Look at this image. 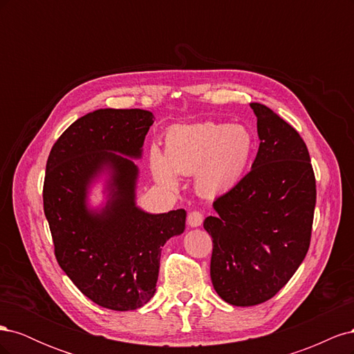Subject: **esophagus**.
<instances>
[{"mask_svg":"<svg viewBox=\"0 0 354 354\" xmlns=\"http://www.w3.org/2000/svg\"><path fill=\"white\" fill-rule=\"evenodd\" d=\"M202 221H203V212H201V211H192V212H189L187 223H189L190 227L201 226Z\"/></svg>","mask_w":354,"mask_h":354,"instance_id":"obj_1","label":"esophagus"}]
</instances>
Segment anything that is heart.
Segmentation results:
<instances>
[{
    "instance_id": "heart-1",
    "label": "heart",
    "mask_w": 354,
    "mask_h": 354,
    "mask_svg": "<svg viewBox=\"0 0 354 354\" xmlns=\"http://www.w3.org/2000/svg\"><path fill=\"white\" fill-rule=\"evenodd\" d=\"M255 151V138L243 125L205 121L173 127L167 133L165 152L151 151V169L159 185L178 186L177 174H195L202 196L216 198L243 178Z\"/></svg>"
}]
</instances>
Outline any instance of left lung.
I'll return each instance as SVG.
<instances>
[{
	"label": "left lung",
	"mask_w": 354,
	"mask_h": 354,
	"mask_svg": "<svg viewBox=\"0 0 354 354\" xmlns=\"http://www.w3.org/2000/svg\"><path fill=\"white\" fill-rule=\"evenodd\" d=\"M260 147L248 174L214 201L216 217L203 221L212 238L211 281L232 306L274 297L308 251L316 178L307 146L272 109L251 103Z\"/></svg>",
	"instance_id": "obj_1"
}]
</instances>
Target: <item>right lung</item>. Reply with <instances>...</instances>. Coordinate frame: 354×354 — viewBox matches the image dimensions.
<instances>
[{
  "mask_svg": "<svg viewBox=\"0 0 354 354\" xmlns=\"http://www.w3.org/2000/svg\"><path fill=\"white\" fill-rule=\"evenodd\" d=\"M152 112L99 109L68 127L47 159L44 214L62 270L93 303L127 312L156 291L160 251L185 232L186 211L147 214L136 207L138 169ZM113 169L111 198L102 213L86 208V189L104 167Z\"/></svg>",
  "mask_w": 354,
  "mask_h": 354,
  "instance_id": "add662e5",
  "label": "right lung"
}]
</instances>
